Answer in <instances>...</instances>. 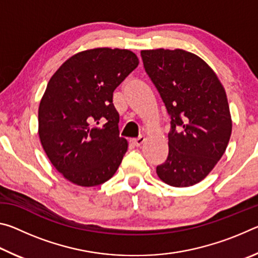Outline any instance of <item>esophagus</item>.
I'll list each match as a JSON object with an SVG mask.
<instances>
[{
    "label": "esophagus",
    "instance_id": "34e87169",
    "mask_svg": "<svg viewBox=\"0 0 258 258\" xmlns=\"http://www.w3.org/2000/svg\"><path fill=\"white\" fill-rule=\"evenodd\" d=\"M145 141H146V138L145 137H139L138 139H134L133 140V143L137 147H141L143 143H145Z\"/></svg>",
    "mask_w": 258,
    "mask_h": 258
}]
</instances>
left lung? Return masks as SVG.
<instances>
[{
    "instance_id": "obj_1",
    "label": "left lung",
    "mask_w": 258,
    "mask_h": 258,
    "mask_svg": "<svg viewBox=\"0 0 258 258\" xmlns=\"http://www.w3.org/2000/svg\"><path fill=\"white\" fill-rule=\"evenodd\" d=\"M143 66L171 115L168 157L157 166L166 184L203 181L225 152L232 132L228 98L215 72L182 49L142 50Z\"/></svg>"
}]
</instances>
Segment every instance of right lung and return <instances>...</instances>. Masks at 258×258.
I'll use <instances>...</instances> for the list:
<instances>
[{"mask_svg": "<svg viewBox=\"0 0 258 258\" xmlns=\"http://www.w3.org/2000/svg\"><path fill=\"white\" fill-rule=\"evenodd\" d=\"M138 64L132 51L97 47L72 55L50 78L38 107V135L69 182L95 186L118 169L128 143L119 137L112 93Z\"/></svg>", "mask_w": 258, "mask_h": 258, "instance_id": "obj_1", "label": "right lung"}]
</instances>
